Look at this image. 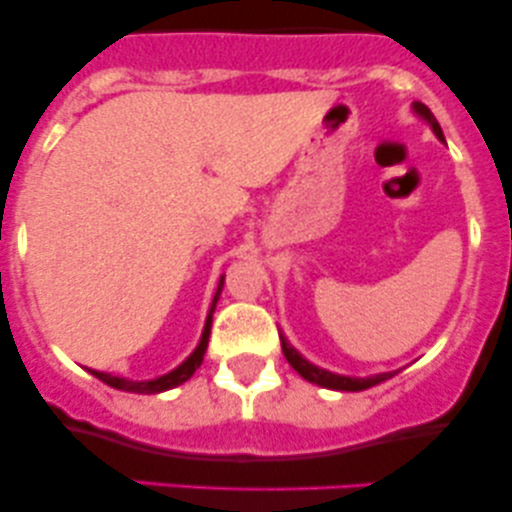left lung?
I'll list each match as a JSON object with an SVG mask.
<instances>
[{
  "label": "left lung",
  "instance_id": "left-lung-1",
  "mask_svg": "<svg viewBox=\"0 0 512 512\" xmlns=\"http://www.w3.org/2000/svg\"><path fill=\"white\" fill-rule=\"evenodd\" d=\"M411 110H414L416 117H421V120L428 122L433 129V134L440 139V142L445 144V137H443V129H440L438 120L433 117L431 110L426 108L424 103L414 101L411 103ZM279 339H281V351H284L286 361H289V366L296 370L298 375H301L303 380H308V383L313 385H320V387H327V390H339V392H361V390H368V387L373 385H380L385 383V380H390L392 375H397L399 370H390V373H378V375H366V378H356V375H339V373H332V370L327 368H320L315 366V363H310L308 358H305L301 351L293 346L289 339L284 337V332L279 330Z\"/></svg>",
  "mask_w": 512,
  "mask_h": 512
}]
</instances>
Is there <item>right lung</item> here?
<instances>
[{
  "label": "right lung",
  "instance_id": "right-lung-1",
  "mask_svg": "<svg viewBox=\"0 0 512 512\" xmlns=\"http://www.w3.org/2000/svg\"><path fill=\"white\" fill-rule=\"evenodd\" d=\"M223 279H226V274H221L219 286H216L214 301H211V305H209L207 322H204V330H202V337H199L197 349L192 351V354L187 356L178 368H173V370H170V373H163V375H158V378H151V380H129V378H120V375H113V373H101V370L86 368L88 373L96 375L98 380H103L105 385L115 387V390L134 392V395H158V392L173 390V387L187 383V380H190L192 375H195V370L202 366L204 354H207L209 334H211V317H214L216 303H219V296H221V289H223Z\"/></svg>",
  "mask_w": 512,
  "mask_h": 512
}]
</instances>
